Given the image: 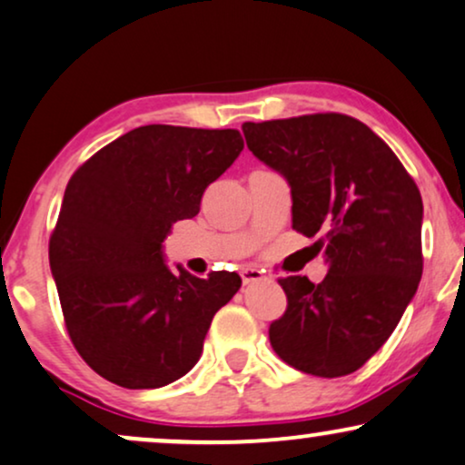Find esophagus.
Instances as JSON below:
<instances>
[{
	"mask_svg": "<svg viewBox=\"0 0 465 465\" xmlns=\"http://www.w3.org/2000/svg\"><path fill=\"white\" fill-rule=\"evenodd\" d=\"M240 276H242V282L244 284L263 281V272L257 270V268H244L242 272H240Z\"/></svg>",
	"mask_w": 465,
	"mask_h": 465,
	"instance_id": "34e87169",
	"label": "esophagus"
}]
</instances>
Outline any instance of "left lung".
Returning <instances> with one entry per match:
<instances>
[{
	"label": "left lung",
	"instance_id": "8db88e82",
	"mask_svg": "<svg viewBox=\"0 0 465 465\" xmlns=\"http://www.w3.org/2000/svg\"><path fill=\"white\" fill-rule=\"evenodd\" d=\"M246 144L287 178L293 229L317 238L330 272L281 278L287 311L270 344L300 372L359 370L398 327L423 274V202L385 140L349 114L244 123Z\"/></svg>",
	"mask_w": 465,
	"mask_h": 465
}]
</instances>
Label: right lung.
Listing matches in <instances>:
<instances>
[{"mask_svg": "<svg viewBox=\"0 0 465 465\" xmlns=\"http://www.w3.org/2000/svg\"><path fill=\"white\" fill-rule=\"evenodd\" d=\"M244 148L238 129L144 125L74 172L48 242L65 330L99 376L157 389L195 366L236 272L172 274L161 242L200 213L203 191Z\"/></svg>", "mask_w": 465, "mask_h": 465, "instance_id": "1", "label": "right lung"}]
</instances>
